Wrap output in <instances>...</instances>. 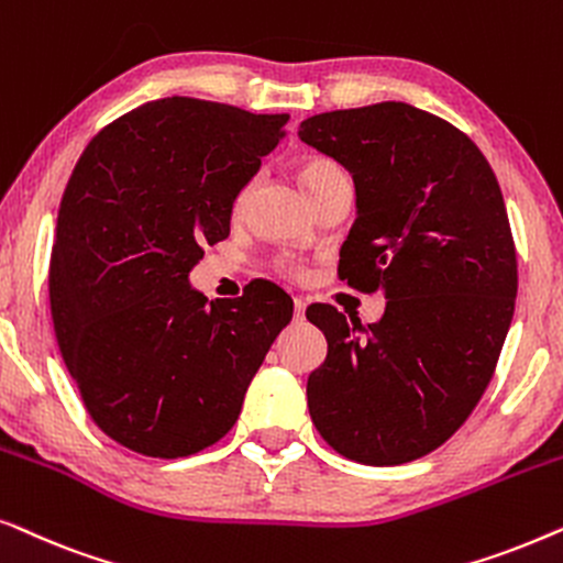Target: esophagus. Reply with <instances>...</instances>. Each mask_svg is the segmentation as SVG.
<instances>
[{
	"label": "esophagus",
	"instance_id": "1",
	"mask_svg": "<svg viewBox=\"0 0 563 563\" xmlns=\"http://www.w3.org/2000/svg\"><path fill=\"white\" fill-rule=\"evenodd\" d=\"M305 307H307L305 299L297 297L295 299V322H302L305 320Z\"/></svg>",
	"mask_w": 563,
	"mask_h": 563
}]
</instances>
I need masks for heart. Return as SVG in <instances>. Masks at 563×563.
I'll return each mask as SVG.
<instances>
[{
  "mask_svg": "<svg viewBox=\"0 0 563 563\" xmlns=\"http://www.w3.org/2000/svg\"><path fill=\"white\" fill-rule=\"evenodd\" d=\"M338 174H343V168L338 166L333 158H328V156H307L302 161V166H299V181H302V187L307 191L314 189V187H320L322 181L333 179V176H338ZM249 189L251 187H243L241 189V195H238V199H235V210H241V207L245 205ZM279 268H282V272H287V274H299V266L295 264V261H282Z\"/></svg>",
  "mask_w": 563,
  "mask_h": 563,
  "instance_id": "b5f03b06",
  "label": "heart"
}]
</instances>
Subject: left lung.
I'll return each instance as SVG.
<instances>
[{"label":"left lung","mask_w":563,"mask_h":563,"mask_svg":"<svg viewBox=\"0 0 563 563\" xmlns=\"http://www.w3.org/2000/svg\"><path fill=\"white\" fill-rule=\"evenodd\" d=\"M299 137L356 184L338 276L387 295L368 328L307 307L328 338L307 407L341 456L407 464L449 441L495 376L518 295L503 191L472 137L405 102L314 114Z\"/></svg>","instance_id":"8db88e82"}]
</instances>
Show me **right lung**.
<instances>
[{
	"mask_svg": "<svg viewBox=\"0 0 563 563\" xmlns=\"http://www.w3.org/2000/svg\"><path fill=\"white\" fill-rule=\"evenodd\" d=\"M289 114L166 97L91 137L60 199L51 314L97 428L125 449L181 459L218 443L291 320V297L251 282L207 302L189 287L202 245L230 235L233 202Z\"/></svg>",
	"mask_w": 563,
	"mask_h": 563,
	"instance_id": "add662e5",
	"label": "right lung"
}]
</instances>
